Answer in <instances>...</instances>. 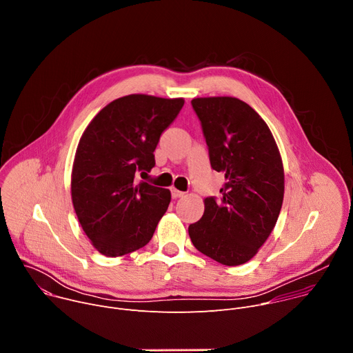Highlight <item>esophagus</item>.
Instances as JSON below:
<instances>
[{
	"instance_id": "1",
	"label": "esophagus",
	"mask_w": 353,
	"mask_h": 353,
	"mask_svg": "<svg viewBox=\"0 0 353 353\" xmlns=\"http://www.w3.org/2000/svg\"><path fill=\"white\" fill-rule=\"evenodd\" d=\"M170 191H172V198H174V199L184 196V192H183V191H179V190H176V188H172Z\"/></svg>"
}]
</instances>
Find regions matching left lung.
<instances>
[{
  "label": "left lung",
  "mask_w": 353,
  "mask_h": 353,
  "mask_svg": "<svg viewBox=\"0 0 353 353\" xmlns=\"http://www.w3.org/2000/svg\"><path fill=\"white\" fill-rule=\"evenodd\" d=\"M192 109L211 168L223 172L221 198H205L203 218L188 226L194 247L234 267L253 259L278 221L285 190L276 142L259 113L236 97H196Z\"/></svg>",
  "instance_id": "left-lung-1"
}]
</instances>
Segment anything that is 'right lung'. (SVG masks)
I'll use <instances>...</instances> for the list:
<instances>
[{
  "label": "right lung",
  "instance_id": "obj_1",
  "mask_svg": "<svg viewBox=\"0 0 353 353\" xmlns=\"http://www.w3.org/2000/svg\"><path fill=\"white\" fill-rule=\"evenodd\" d=\"M184 100L128 94L100 110L83 131L74 159L71 195L93 247L120 257L152 239L170 204V191L145 181L154 150Z\"/></svg>",
  "mask_w": 353,
  "mask_h": 353
}]
</instances>
